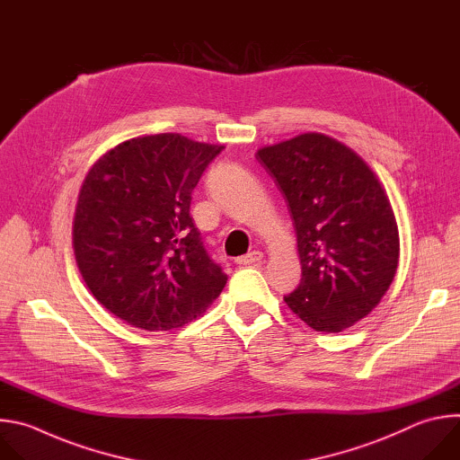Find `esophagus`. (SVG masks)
Here are the masks:
<instances>
[{"label":"esophagus","instance_id":"1","mask_svg":"<svg viewBox=\"0 0 460 460\" xmlns=\"http://www.w3.org/2000/svg\"><path fill=\"white\" fill-rule=\"evenodd\" d=\"M261 259H262V253H261V252H257V250H253V252H250V253H246V255L237 257V259H235V262H237V264H241V266H246V264L259 262Z\"/></svg>","mask_w":460,"mask_h":460}]
</instances>
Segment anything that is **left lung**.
<instances>
[{"instance_id":"1","label":"left lung","mask_w":460,"mask_h":460,"mask_svg":"<svg viewBox=\"0 0 460 460\" xmlns=\"http://www.w3.org/2000/svg\"><path fill=\"white\" fill-rule=\"evenodd\" d=\"M283 192L303 268L288 308L315 332L337 333L368 315L399 262V230L372 168L341 141L308 132L257 150Z\"/></svg>"}]
</instances>
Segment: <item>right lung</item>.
Here are the masks:
<instances>
[{
	"instance_id": "right-lung-1",
	"label": "right lung",
	"mask_w": 460,
	"mask_h": 460,
	"mask_svg": "<svg viewBox=\"0 0 460 460\" xmlns=\"http://www.w3.org/2000/svg\"><path fill=\"white\" fill-rule=\"evenodd\" d=\"M223 145L181 134L119 143L88 170L72 226L88 290L125 323L181 328L226 285L190 217L192 192Z\"/></svg>"
}]
</instances>
